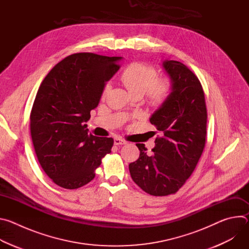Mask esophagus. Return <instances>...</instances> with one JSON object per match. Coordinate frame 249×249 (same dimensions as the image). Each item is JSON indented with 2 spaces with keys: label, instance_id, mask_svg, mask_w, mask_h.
I'll use <instances>...</instances> for the list:
<instances>
[{
  "label": "esophagus",
  "instance_id": "obj_1",
  "mask_svg": "<svg viewBox=\"0 0 249 249\" xmlns=\"http://www.w3.org/2000/svg\"><path fill=\"white\" fill-rule=\"evenodd\" d=\"M127 144V142L121 138H114V145L120 146V145H125Z\"/></svg>",
  "mask_w": 249,
  "mask_h": 249
}]
</instances>
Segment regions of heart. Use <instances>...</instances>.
<instances>
[{
	"label": "heart",
	"instance_id": "heart-1",
	"mask_svg": "<svg viewBox=\"0 0 249 249\" xmlns=\"http://www.w3.org/2000/svg\"><path fill=\"white\" fill-rule=\"evenodd\" d=\"M121 81L132 95L143 96L147 94L152 105L163 104L171 91V83L167 79H158L157 70L144 63H133L128 66L121 75ZM111 85L106 84L102 96L108 93Z\"/></svg>",
	"mask_w": 249,
	"mask_h": 249
}]
</instances>
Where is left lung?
<instances>
[{"label":"left lung","mask_w":249,"mask_h":249,"mask_svg":"<svg viewBox=\"0 0 249 249\" xmlns=\"http://www.w3.org/2000/svg\"><path fill=\"white\" fill-rule=\"evenodd\" d=\"M171 91L150 118L160 131L153 153L136 144L139 159L129 164L133 181L153 196L174 194L194 171L206 143L207 108L200 81L184 64L165 60Z\"/></svg>","instance_id":"obj_1"}]
</instances>
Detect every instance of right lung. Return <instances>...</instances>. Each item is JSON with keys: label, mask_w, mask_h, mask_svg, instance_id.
Segmentation results:
<instances>
[{"label": "right lung", "mask_w": 249, "mask_h": 249, "mask_svg": "<svg viewBox=\"0 0 249 249\" xmlns=\"http://www.w3.org/2000/svg\"><path fill=\"white\" fill-rule=\"evenodd\" d=\"M121 59L72 54L55 65L39 87L30 113L31 139L41 167L60 187L88 184L111 152L113 139L89 134L86 122Z\"/></svg>", "instance_id": "obj_1"}]
</instances>
